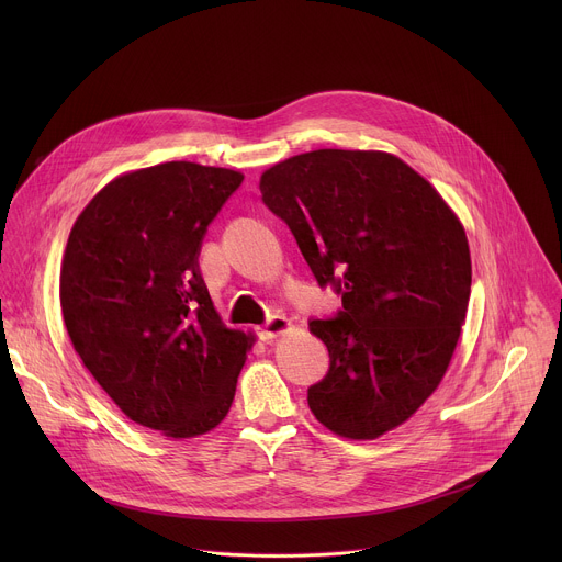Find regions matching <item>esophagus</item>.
I'll list each match as a JSON object with an SVG mask.
<instances>
[{"mask_svg": "<svg viewBox=\"0 0 562 562\" xmlns=\"http://www.w3.org/2000/svg\"><path fill=\"white\" fill-rule=\"evenodd\" d=\"M291 329H293V323H291L289 317H284V315H271V317L267 319V325L258 329V336H260L265 342H269V340H273V338H278V336H282V334H286V331H291Z\"/></svg>", "mask_w": 562, "mask_h": 562, "instance_id": "1", "label": "esophagus"}]
</instances>
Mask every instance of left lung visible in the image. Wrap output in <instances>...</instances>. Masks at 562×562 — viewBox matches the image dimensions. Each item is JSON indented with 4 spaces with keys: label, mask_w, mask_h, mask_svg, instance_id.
Returning <instances> with one entry per match:
<instances>
[{
    "label": "left lung",
    "mask_w": 562,
    "mask_h": 562,
    "mask_svg": "<svg viewBox=\"0 0 562 562\" xmlns=\"http://www.w3.org/2000/svg\"><path fill=\"white\" fill-rule=\"evenodd\" d=\"M319 286L342 293L308 329L329 373L308 409L336 436L373 440L407 423L442 382L471 291L464 226L442 195L384 150L317 148L260 178Z\"/></svg>",
    "instance_id": "obj_1"
}]
</instances>
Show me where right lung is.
Returning a JSON list of instances; mask_svg holds the SVG:
<instances>
[{"instance_id": "1", "label": "right lung", "mask_w": 562, "mask_h": 562, "mask_svg": "<svg viewBox=\"0 0 562 562\" xmlns=\"http://www.w3.org/2000/svg\"><path fill=\"white\" fill-rule=\"evenodd\" d=\"M243 180L195 162L122 173L79 213L61 258L77 356L126 418L173 440L226 418L256 342L222 323L198 267L206 226Z\"/></svg>"}]
</instances>
